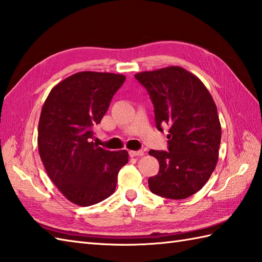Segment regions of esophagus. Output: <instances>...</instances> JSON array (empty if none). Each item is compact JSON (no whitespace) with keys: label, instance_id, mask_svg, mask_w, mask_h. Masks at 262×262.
<instances>
[{"label":"esophagus","instance_id":"34e87169","mask_svg":"<svg viewBox=\"0 0 262 262\" xmlns=\"http://www.w3.org/2000/svg\"><path fill=\"white\" fill-rule=\"evenodd\" d=\"M129 155L132 158H134V157H143L144 155V151H129Z\"/></svg>","mask_w":262,"mask_h":262}]
</instances>
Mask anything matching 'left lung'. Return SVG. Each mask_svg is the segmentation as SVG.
<instances>
[{
  "label": "left lung",
  "instance_id": "left-lung-1",
  "mask_svg": "<svg viewBox=\"0 0 262 262\" xmlns=\"http://www.w3.org/2000/svg\"><path fill=\"white\" fill-rule=\"evenodd\" d=\"M135 79L145 86L154 105L159 130L168 125L169 151L148 152L159 161L148 188L158 196L185 199L208 181L219 160L222 127L207 88L180 68L141 72Z\"/></svg>",
  "mask_w": 262,
  "mask_h": 262
}]
</instances>
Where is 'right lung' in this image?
<instances>
[{
	"label": "right lung",
	"instance_id": "1",
	"mask_svg": "<svg viewBox=\"0 0 262 262\" xmlns=\"http://www.w3.org/2000/svg\"><path fill=\"white\" fill-rule=\"evenodd\" d=\"M122 74L79 72L60 81L43 102L38 124V149L51 180L66 199L91 206L114 193L125 149L111 152L92 142V126L107 113L125 82Z\"/></svg>",
	"mask_w": 262,
	"mask_h": 262
}]
</instances>
